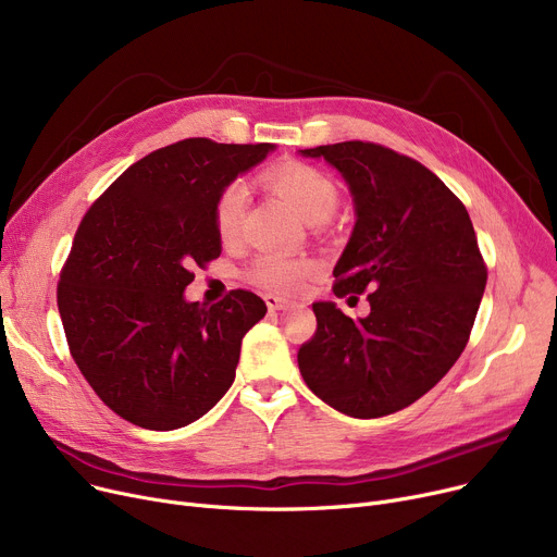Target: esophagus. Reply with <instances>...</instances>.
<instances>
[{
	"instance_id": "1",
	"label": "esophagus",
	"mask_w": 557,
	"mask_h": 557,
	"mask_svg": "<svg viewBox=\"0 0 557 557\" xmlns=\"http://www.w3.org/2000/svg\"><path fill=\"white\" fill-rule=\"evenodd\" d=\"M263 302H267V307L271 309V311H277V309H284L286 305H288V300H284V298H280V296H275V294H267L263 296Z\"/></svg>"
}]
</instances>
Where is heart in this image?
I'll list each match as a JSON object with an SVG mask.
<instances>
[{
    "label": "heart",
    "instance_id": "heart-1",
    "mask_svg": "<svg viewBox=\"0 0 557 557\" xmlns=\"http://www.w3.org/2000/svg\"><path fill=\"white\" fill-rule=\"evenodd\" d=\"M267 183L294 205V210L309 223L327 221L338 208V189L334 181L315 166L302 162L277 164L267 173ZM246 208L248 189L242 181H234L221 189L214 200V227L221 242H234L239 237ZM315 269L318 261L313 257L267 250L252 259L246 269V277L267 290L296 294Z\"/></svg>",
    "mask_w": 557,
    "mask_h": 557
}]
</instances>
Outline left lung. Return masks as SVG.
<instances>
[{"label": "left lung", "mask_w": 557, "mask_h": 557, "mask_svg": "<svg viewBox=\"0 0 557 557\" xmlns=\"http://www.w3.org/2000/svg\"><path fill=\"white\" fill-rule=\"evenodd\" d=\"M336 166L357 223L334 269V294L370 313L313 302L318 327L300 345L305 384L336 411L382 418L429 393L470 341L487 267L460 198L418 160L382 144L300 151Z\"/></svg>", "instance_id": "left-lung-1"}]
</instances>
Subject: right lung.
I'll return each instance as SVG.
<instances>
[{
    "label": "right lung",
    "mask_w": 557,
    "mask_h": 557,
    "mask_svg": "<svg viewBox=\"0 0 557 557\" xmlns=\"http://www.w3.org/2000/svg\"><path fill=\"white\" fill-rule=\"evenodd\" d=\"M273 144L189 137L131 164L85 212L58 280L70 355L126 422L181 429L225 395L242 338L267 313L252 290L187 302L194 267L221 255L214 200Z\"/></svg>",
    "instance_id": "right-lung-1"
}]
</instances>
